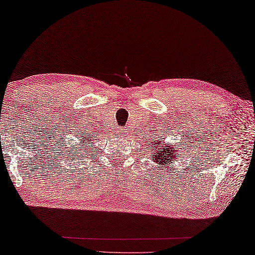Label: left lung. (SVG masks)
I'll list each match as a JSON object with an SVG mask.
<instances>
[{"mask_svg": "<svg viewBox=\"0 0 255 255\" xmlns=\"http://www.w3.org/2000/svg\"><path fill=\"white\" fill-rule=\"evenodd\" d=\"M149 145V151H151V156L153 157V161L160 165H164L172 162V161L177 160V154H178V147L179 145H170L167 144L164 140L161 139H154ZM157 165V167H160Z\"/></svg>", "mask_w": 255, "mask_h": 255, "instance_id": "left-lung-1", "label": "left lung"}]
</instances>
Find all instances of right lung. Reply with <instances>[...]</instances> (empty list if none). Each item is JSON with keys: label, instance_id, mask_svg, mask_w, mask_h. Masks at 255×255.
Segmentation results:
<instances>
[{"label": "right lung", "instance_id": "obj_1", "mask_svg": "<svg viewBox=\"0 0 255 255\" xmlns=\"http://www.w3.org/2000/svg\"><path fill=\"white\" fill-rule=\"evenodd\" d=\"M77 138H78V140H79V143H78L79 147L77 148L76 151L79 152V154H80V153H83L84 149L87 147V145L90 144V142H88V140H90V134H87V132H84V134L78 136V137H77ZM91 140H92V139H91ZM76 154H77L76 152L72 153V155L76 156Z\"/></svg>", "mask_w": 255, "mask_h": 255}]
</instances>
